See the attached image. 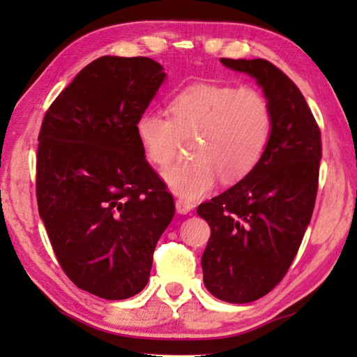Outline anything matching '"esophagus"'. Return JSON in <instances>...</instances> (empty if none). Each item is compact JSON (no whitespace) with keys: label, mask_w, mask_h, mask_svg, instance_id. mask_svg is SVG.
I'll return each mask as SVG.
<instances>
[{"label":"esophagus","mask_w":357,"mask_h":357,"mask_svg":"<svg viewBox=\"0 0 357 357\" xmlns=\"http://www.w3.org/2000/svg\"><path fill=\"white\" fill-rule=\"evenodd\" d=\"M193 209V203L185 200H176V211L178 214H187Z\"/></svg>","instance_id":"1"}]
</instances>
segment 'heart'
Masks as SVG:
<instances>
[{
	"label": "heart",
	"mask_w": 357,
	"mask_h": 357,
	"mask_svg": "<svg viewBox=\"0 0 357 357\" xmlns=\"http://www.w3.org/2000/svg\"><path fill=\"white\" fill-rule=\"evenodd\" d=\"M172 118L144 112L135 132L153 165L167 167L184 140L195 138L192 160L162 174L174 195L197 200L214 189L217 179L234 184L263 159L273 135V108L252 86L200 83L183 89L170 102Z\"/></svg>",
	"instance_id": "obj_1"
}]
</instances>
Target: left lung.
<instances>
[{
    "label": "left lung",
    "mask_w": 357,
    "mask_h": 357,
    "mask_svg": "<svg viewBox=\"0 0 357 357\" xmlns=\"http://www.w3.org/2000/svg\"><path fill=\"white\" fill-rule=\"evenodd\" d=\"M255 78L273 108V135L250 174L197 213L211 227L203 282L217 299L245 304L268 294L291 266L318 190L321 134L299 88L266 59H229Z\"/></svg>",
    "instance_id": "8db88e82"
}]
</instances>
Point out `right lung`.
Here are the masks:
<instances>
[{"mask_svg":"<svg viewBox=\"0 0 357 357\" xmlns=\"http://www.w3.org/2000/svg\"><path fill=\"white\" fill-rule=\"evenodd\" d=\"M165 78L151 58L100 56L42 121L39 215L66 275L99 298L128 299L146 287L155 244L174 215L135 132Z\"/></svg>","mask_w":357,"mask_h":357,"instance_id":"add662e5","label":"right lung"}]
</instances>
